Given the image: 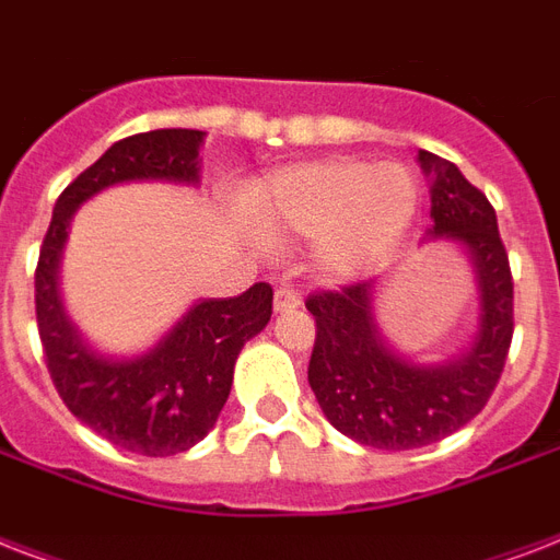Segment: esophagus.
I'll use <instances>...</instances> for the list:
<instances>
[{"label":"esophagus","instance_id":"1","mask_svg":"<svg viewBox=\"0 0 560 560\" xmlns=\"http://www.w3.org/2000/svg\"><path fill=\"white\" fill-rule=\"evenodd\" d=\"M301 306V298H298V292H292V289H277L275 292V312H294Z\"/></svg>","mask_w":560,"mask_h":560}]
</instances>
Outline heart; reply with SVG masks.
I'll return each instance as SVG.
<instances>
[{
  "label": "heart",
  "mask_w": 560,
  "mask_h": 560,
  "mask_svg": "<svg viewBox=\"0 0 560 560\" xmlns=\"http://www.w3.org/2000/svg\"><path fill=\"white\" fill-rule=\"evenodd\" d=\"M418 201V180L400 163L332 158L259 180L242 210L266 240H312L320 275L350 280L400 240Z\"/></svg>",
  "instance_id": "heart-1"
}]
</instances>
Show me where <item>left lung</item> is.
Masks as SVG:
<instances>
[{"label": "left lung", "instance_id": "1", "mask_svg": "<svg viewBox=\"0 0 560 560\" xmlns=\"http://www.w3.org/2000/svg\"><path fill=\"white\" fill-rule=\"evenodd\" d=\"M429 177L427 240L465 250L476 277L479 320L465 348L441 359L406 357L376 324L380 280L312 294L310 385L341 435L376 450H415L453 435L479 415L500 383L514 336V283L491 201L456 163L418 151Z\"/></svg>", "mask_w": 560, "mask_h": 560}]
</instances>
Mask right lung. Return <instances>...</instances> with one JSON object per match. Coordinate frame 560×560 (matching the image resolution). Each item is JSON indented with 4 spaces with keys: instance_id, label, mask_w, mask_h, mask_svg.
<instances>
[{
    "instance_id": "right-lung-1",
    "label": "right lung",
    "mask_w": 560,
    "mask_h": 560,
    "mask_svg": "<svg viewBox=\"0 0 560 560\" xmlns=\"http://www.w3.org/2000/svg\"><path fill=\"white\" fill-rule=\"evenodd\" d=\"M203 131L160 128L114 142L60 192L34 275V303L46 365L60 400L110 444L140 456H175L215 427L245 341L271 320V285L240 298L195 301L133 357L102 353L69 318L60 298V259L81 203L119 184H201Z\"/></svg>"
}]
</instances>
